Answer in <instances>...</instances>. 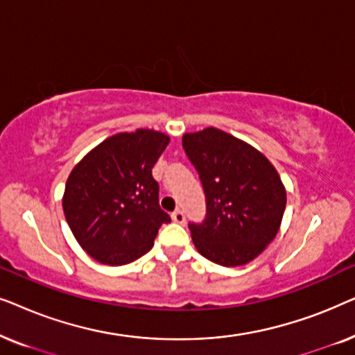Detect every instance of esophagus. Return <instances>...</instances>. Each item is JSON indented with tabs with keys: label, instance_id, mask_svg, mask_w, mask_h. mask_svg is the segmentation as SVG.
<instances>
[{
	"label": "esophagus",
	"instance_id": "34e87169",
	"mask_svg": "<svg viewBox=\"0 0 355 355\" xmlns=\"http://www.w3.org/2000/svg\"><path fill=\"white\" fill-rule=\"evenodd\" d=\"M171 218H173V221H174V223H179V225H184V221H186V215H184V211H182V210H176V211H173Z\"/></svg>",
	"mask_w": 355,
	"mask_h": 355
}]
</instances>
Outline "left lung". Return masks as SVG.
I'll return each instance as SVG.
<instances>
[{"label":"left lung","mask_w":355,"mask_h":355,"mask_svg":"<svg viewBox=\"0 0 355 355\" xmlns=\"http://www.w3.org/2000/svg\"><path fill=\"white\" fill-rule=\"evenodd\" d=\"M182 147L200 178L207 215L189 223L200 255L221 266L249 263L278 234L286 191L273 164L220 129L184 134Z\"/></svg>","instance_id":"1"}]
</instances>
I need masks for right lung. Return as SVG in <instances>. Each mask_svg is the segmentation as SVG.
<instances>
[{
  "label": "right lung",
  "mask_w": 355,
  "mask_h": 355,
  "mask_svg": "<svg viewBox=\"0 0 355 355\" xmlns=\"http://www.w3.org/2000/svg\"><path fill=\"white\" fill-rule=\"evenodd\" d=\"M169 137L152 129L121 132L85 155L67 178L62 210L72 234L90 257L118 266L153 247L171 221L158 202L152 168Z\"/></svg>",
  "instance_id": "obj_1"
}]
</instances>
